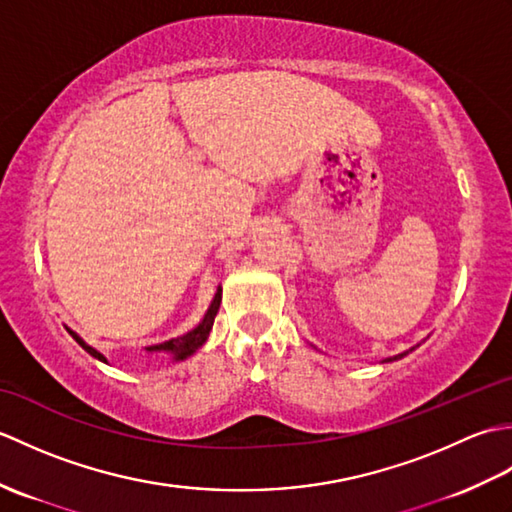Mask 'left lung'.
Returning <instances> with one entry per match:
<instances>
[{
    "mask_svg": "<svg viewBox=\"0 0 512 512\" xmlns=\"http://www.w3.org/2000/svg\"><path fill=\"white\" fill-rule=\"evenodd\" d=\"M411 350H416V347H411ZM411 350H407V352H402V354H396V356H389V358H385V363H389V361H398V358H402V356H407Z\"/></svg>",
    "mask_w": 512,
    "mask_h": 512,
    "instance_id": "1",
    "label": "left lung"
}]
</instances>
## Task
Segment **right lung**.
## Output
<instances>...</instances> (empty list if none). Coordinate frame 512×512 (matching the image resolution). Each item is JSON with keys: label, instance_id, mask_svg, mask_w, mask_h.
I'll return each mask as SVG.
<instances>
[{"label": "right lung", "instance_id": "1", "mask_svg": "<svg viewBox=\"0 0 512 512\" xmlns=\"http://www.w3.org/2000/svg\"><path fill=\"white\" fill-rule=\"evenodd\" d=\"M220 301H222V288H217L215 297H213V301H211V306H209V310H206V314H204V319H202L198 325H195V328H193L191 332L182 334V336H176V339H169V341H165V343L149 345L147 352H149V354L165 352V354H171L173 361H184V358L191 356L195 350H200V347L206 343V339H209V332H211V328H213L215 314H217V310H220ZM65 330H68V332L72 334V339H74L76 343H79L85 352L92 354L94 358H99V361L107 363V358H105L101 352H96L94 347H90L88 343H85V341L81 339V336L76 334L74 330H70V328H65Z\"/></svg>", "mask_w": 512, "mask_h": 512}]
</instances>
